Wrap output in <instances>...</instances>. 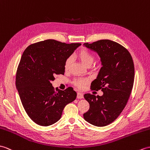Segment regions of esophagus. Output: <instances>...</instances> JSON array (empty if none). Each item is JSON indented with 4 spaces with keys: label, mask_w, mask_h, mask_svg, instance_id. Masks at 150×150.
<instances>
[{
    "label": "esophagus",
    "mask_w": 150,
    "mask_h": 150,
    "mask_svg": "<svg viewBox=\"0 0 150 150\" xmlns=\"http://www.w3.org/2000/svg\"><path fill=\"white\" fill-rule=\"evenodd\" d=\"M77 98L78 99L83 98V94L81 92H78L77 93Z\"/></svg>",
    "instance_id": "34e87169"
}]
</instances>
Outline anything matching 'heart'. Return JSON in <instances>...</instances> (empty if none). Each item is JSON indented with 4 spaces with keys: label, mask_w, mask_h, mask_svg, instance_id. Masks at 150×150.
I'll return each mask as SVG.
<instances>
[{
    "label": "heart",
    "mask_w": 150,
    "mask_h": 150,
    "mask_svg": "<svg viewBox=\"0 0 150 150\" xmlns=\"http://www.w3.org/2000/svg\"><path fill=\"white\" fill-rule=\"evenodd\" d=\"M78 56L79 59H80V61L84 65L88 67L91 66L93 62H94V57L91 54V52H89L88 51H86L85 49H82L81 51L79 52ZM72 62L71 57H69L66 59L65 63V69L67 70L69 68V66L71 65V63ZM89 81V79L88 78H78L75 79L74 81V85L78 86V88H83L84 87V86Z\"/></svg>",
    "instance_id": "b5f03b06"
}]
</instances>
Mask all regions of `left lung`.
<instances>
[{
    "instance_id": "1",
    "label": "left lung",
    "mask_w": 150,
    "mask_h": 150,
    "mask_svg": "<svg viewBox=\"0 0 150 150\" xmlns=\"http://www.w3.org/2000/svg\"><path fill=\"white\" fill-rule=\"evenodd\" d=\"M83 46L97 52L102 67L91 83L92 90L101 89V96L85 94L90 105L83 114L86 121L96 126H105L120 115L131 94L135 69L131 54L121 45L110 40H101Z\"/></svg>"
}]
</instances>
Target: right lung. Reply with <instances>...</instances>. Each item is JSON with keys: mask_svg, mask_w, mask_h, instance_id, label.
<instances>
[{"mask_svg": "<svg viewBox=\"0 0 150 150\" xmlns=\"http://www.w3.org/2000/svg\"><path fill=\"white\" fill-rule=\"evenodd\" d=\"M81 44L46 40L30 45L23 52L16 74V87L29 117L47 126L60 119L65 106L77 94L72 87L55 91L51 81L64 74L65 63Z\"/></svg>", "mask_w": 150, "mask_h": 150, "instance_id": "add662e5", "label": "right lung"}]
</instances>
